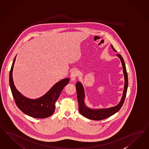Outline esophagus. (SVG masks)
<instances>
[{
  "label": "esophagus",
  "mask_w": 149,
  "mask_h": 149,
  "mask_svg": "<svg viewBox=\"0 0 149 149\" xmlns=\"http://www.w3.org/2000/svg\"><path fill=\"white\" fill-rule=\"evenodd\" d=\"M78 76V72L77 70H73L71 74H70V77H71V79L72 80H75L77 77Z\"/></svg>",
  "instance_id": "esophagus-1"
}]
</instances>
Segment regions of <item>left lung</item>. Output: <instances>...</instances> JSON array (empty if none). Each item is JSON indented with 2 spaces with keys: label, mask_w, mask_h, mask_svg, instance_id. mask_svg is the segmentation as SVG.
Returning a JSON list of instances; mask_svg holds the SVG:
<instances>
[{
  "label": "left lung",
  "mask_w": 149,
  "mask_h": 149,
  "mask_svg": "<svg viewBox=\"0 0 149 149\" xmlns=\"http://www.w3.org/2000/svg\"><path fill=\"white\" fill-rule=\"evenodd\" d=\"M112 48L115 52H117L116 49L113 48L112 45H111ZM117 56L118 57L123 65V73L124 75V80H125V84H124V89L123 91V96L121 97L120 102L116 106L112 107H110L108 109H91L87 107L85 105L84 99L85 97V91L84 87L80 82H77L76 84V89L77 92V98L79 103V111L80 113L84 117H86L89 119H92L94 120H100L102 119H105L107 118H109L110 116H112L115 113L119 111L123 105L125 97L126 95V93L128 87V77L126 69L125 62L123 58L120 54H117Z\"/></svg>",
  "instance_id": "left-lung-1"
}]
</instances>
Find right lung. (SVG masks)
<instances>
[{"mask_svg":"<svg viewBox=\"0 0 149 149\" xmlns=\"http://www.w3.org/2000/svg\"><path fill=\"white\" fill-rule=\"evenodd\" d=\"M16 57V56L13 61L10 72L9 82L12 95L17 107L25 114L35 118H46L51 116L55 112V102L63 89L68 84L69 78L57 82L43 97L36 99H29L23 96L14 85L12 72Z\"/></svg>","mask_w":149,"mask_h":149,"instance_id":"1","label":"right lung"}]
</instances>
